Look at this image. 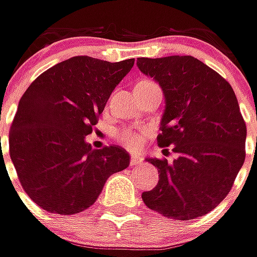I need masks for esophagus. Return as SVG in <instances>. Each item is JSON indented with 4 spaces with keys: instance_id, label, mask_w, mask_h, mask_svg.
I'll return each instance as SVG.
<instances>
[{
    "instance_id": "obj_1",
    "label": "esophagus",
    "mask_w": 257,
    "mask_h": 257,
    "mask_svg": "<svg viewBox=\"0 0 257 257\" xmlns=\"http://www.w3.org/2000/svg\"><path fill=\"white\" fill-rule=\"evenodd\" d=\"M141 163H143V157L141 156H137V154L131 156V166H138Z\"/></svg>"
}]
</instances>
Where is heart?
Here are the masks:
<instances>
[{
	"mask_svg": "<svg viewBox=\"0 0 257 257\" xmlns=\"http://www.w3.org/2000/svg\"><path fill=\"white\" fill-rule=\"evenodd\" d=\"M143 81H147V80H143ZM116 138L131 150H137L143 145L144 132H138L137 129L123 126L116 131Z\"/></svg>",
	"mask_w": 257,
	"mask_h": 257,
	"instance_id": "1",
	"label": "heart"
}]
</instances>
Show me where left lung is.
I'll return each instance as SVG.
<instances>
[{"label":"left lung","mask_w":257,"mask_h":257,"mask_svg":"<svg viewBox=\"0 0 257 257\" xmlns=\"http://www.w3.org/2000/svg\"><path fill=\"white\" fill-rule=\"evenodd\" d=\"M137 65L164 93L157 143L177 154L172 163L147 159L160 179L143 193L144 204L167 218L202 217L228 195L246 159V123L234 90L193 56L140 58Z\"/></svg>","instance_id":"obj_1"}]
</instances>
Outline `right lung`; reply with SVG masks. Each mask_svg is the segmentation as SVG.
<instances>
[{
    "instance_id": "right-lung-1",
    "label": "right lung",
    "mask_w": 257,
    "mask_h": 257,
    "mask_svg": "<svg viewBox=\"0 0 257 257\" xmlns=\"http://www.w3.org/2000/svg\"><path fill=\"white\" fill-rule=\"evenodd\" d=\"M134 62L72 56L40 74L20 98L10 157L24 192L45 211L81 212L96 202L112 174L129 166L123 148L94 150L85 135Z\"/></svg>"
}]
</instances>
